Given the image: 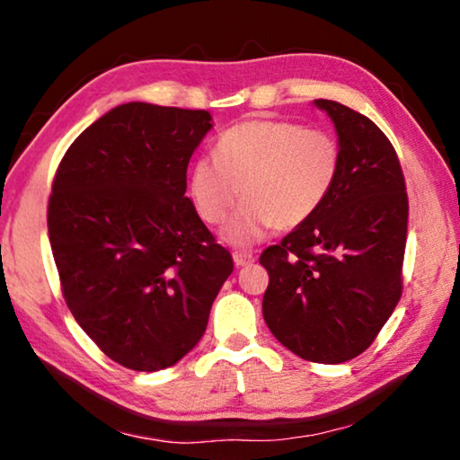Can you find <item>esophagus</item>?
Here are the masks:
<instances>
[{
  "mask_svg": "<svg viewBox=\"0 0 460 460\" xmlns=\"http://www.w3.org/2000/svg\"><path fill=\"white\" fill-rule=\"evenodd\" d=\"M233 261H235L237 268H243V266H249V263H253L255 258H253V253L235 252V253H233Z\"/></svg>",
  "mask_w": 460,
  "mask_h": 460,
  "instance_id": "obj_1",
  "label": "esophagus"
}]
</instances>
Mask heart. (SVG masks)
<instances>
[{
    "instance_id": "obj_1",
    "label": "heart",
    "mask_w": 460,
    "mask_h": 460,
    "mask_svg": "<svg viewBox=\"0 0 460 460\" xmlns=\"http://www.w3.org/2000/svg\"><path fill=\"white\" fill-rule=\"evenodd\" d=\"M217 158H199L189 172L194 211L219 225L239 199L225 241L247 247L271 229L306 223L329 197L341 170V144L331 131L282 119H249L225 131Z\"/></svg>"
}]
</instances>
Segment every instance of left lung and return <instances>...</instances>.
I'll use <instances>...</instances> for the list:
<instances>
[{
    "label": "left lung",
    "instance_id": "1",
    "mask_svg": "<svg viewBox=\"0 0 460 460\" xmlns=\"http://www.w3.org/2000/svg\"><path fill=\"white\" fill-rule=\"evenodd\" d=\"M337 129L341 170L306 223L270 245L263 318L302 359L345 363L376 341L402 296L408 194L394 146L376 123L314 99Z\"/></svg>",
    "mask_w": 460,
    "mask_h": 460
}]
</instances>
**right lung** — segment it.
I'll return each mask as SVG.
<instances>
[{
    "label": "right lung",
    "instance_id": "obj_1",
    "mask_svg": "<svg viewBox=\"0 0 460 460\" xmlns=\"http://www.w3.org/2000/svg\"><path fill=\"white\" fill-rule=\"evenodd\" d=\"M202 109L123 103L83 131L57 170L49 237L62 296L109 359L166 369L205 334L233 271L186 197Z\"/></svg>",
    "mask_w": 460,
    "mask_h": 460
}]
</instances>
